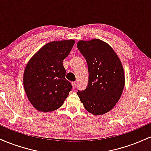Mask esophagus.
<instances>
[{
  "instance_id": "34e87169",
  "label": "esophagus",
  "mask_w": 151,
  "mask_h": 151,
  "mask_svg": "<svg viewBox=\"0 0 151 151\" xmlns=\"http://www.w3.org/2000/svg\"><path fill=\"white\" fill-rule=\"evenodd\" d=\"M72 89H73L74 90L76 89V86H77V83L76 82H72Z\"/></svg>"
}]
</instances>
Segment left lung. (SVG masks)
I'll return each instance as SVG.
<instances>
[{
  "label": "left lung",
  "instance_id": "left-lung-1",
  "mask_svg": "<svg viewBox=\"0 0 151 151\" xmlns=\"http://www.w3.org/2000/svg\"><path fill=\"white\" fill-rule=\"evenodd\" d=\"M78 50L86 59L89 70L86 89L77 95L84 108L93 115H103L120 99L125 74L116 53L109 44L99 39L79 40Z\"/></svg>",
  "mask_w": 151,
  "mask_h": 151
}]
</instances>
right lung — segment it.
Returning a JSON list of instances; mask_svg holds the SVG:
<instances>
[{"instance_id":"right-lung-1","label":"right lung","mask_w":151,"mask_h":151,"mask_svg":"<svg viewBox=\"0 0 151 151\" xmlns=\"http://www.w3.org/2000/svg\"><path fill=\"white\" fill-rule=\"evenodd\" d=\"M75 41H52L42 46L27 62L23 86L29 101L39 111L51 112L63 104L72 89L62 62Z\"/></svg>"}]
</instances>
